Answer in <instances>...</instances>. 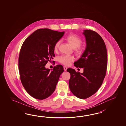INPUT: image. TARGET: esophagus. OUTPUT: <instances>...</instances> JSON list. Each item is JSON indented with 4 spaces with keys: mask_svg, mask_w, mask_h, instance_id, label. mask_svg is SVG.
Returning <instances> with one entry per match:
<instances>
[{
    "mask_svg": "<svg viewBox=\"0 0 126 126\" xmlns=\"http://www.w3.org/2000/svg\"><path fill=\"white\" fill-rule=\"evenodd\" d=\"M67 67H66V66H64L63 67V69H64V71H66L67 70Z\"/></svg>",
    "mask_w": 126,
    "mask_h": 126,
    "instance_id": "obj_1",
    "label": "esophagus"
}]
</instances>
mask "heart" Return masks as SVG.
Masks as SVG:
<instances>
[{"mask_svg":"<svg viewBox=\"0 0 126 126\" xmlns=\"http://www.w3.org/2000/svg\"><path fill=\"white\" fill-rule=\"evenodd\" d=\"M65 40L73 48H74L75 54L77 55H80L83 52L84 48L81 44L82 40L77 35L75 34H69L67 35L65 38ZM60 40H58L54 45V50L55 52L58 51L60 45ZM74 60V58L72 56L62 55L58 58L59 62L65 66L69 65Z\"/></svg>","mask_w":126,"mask_h":126,"instance_id":"obj_1","label":"heart"}]
</instances>
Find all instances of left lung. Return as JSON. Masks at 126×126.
<instances>
[{
    "mask_svg": "<svg viewBox=\"0 0 126 126\" xmlns=\"http://www.w3.org/2000/svg\"><path fill=\"white\" fill-rule=\"evenodd\" d=\"M86 47L75 67L83 68V73L71 68L67 70L71 77L70 90L81 99H86L95 94L102 85L107 71V52L105 42L100 35L91 30H84Z\"/></svg>",
    "mask_w": 126,
    "mask_h": 126,
    "instance_id": "1",
    "label": "left lung"
}]
</instances>
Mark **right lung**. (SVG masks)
I'll list each match as a JSON object with an SVG mask.
<instances>
[{
	"mask_svg": "<svg viewBox=\"0 0 126 126\" xmlns=\"http://www.w3.org/2000/svg\"><path fill=\"white\" fill-rule=\"evenodd\" d=\"M64 34V32L39 29L27 38L21 46L18 58L20 78L27 92L35 99L50 96L64 71L61 65L54 66L52 71L45 67L55 57V43Z\"/></svg>",
	"mask_w": 126,
	"mask_h": 126,
	"instance_id": "obj_1",
	"label": "right lung"
}]
</instances>
